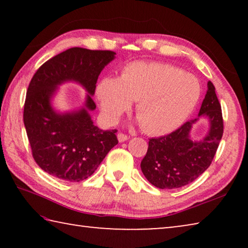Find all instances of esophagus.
<instances>
[{"instance_id":"34e87169","label":"esophagus","mask_w":248,"mask_h":248,"mask_svg":"<svg viewBox=\"0 0 248 248\" xmlns=\"http://www.w3.org/2000/svg\"><path fill=\"white\" fill-rule=\"evenodd\" d=\"M117 138H118V141L120 142V143H121V142H124V141H127L129 139L128 136H125V134L121 133V132H119L118 134H117Z\"/></svg>"}]
</instances>
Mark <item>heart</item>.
<instances>
[{
  "label": "heart",
  "instance_id": "b5f03b06",
  "mask_svg": "<svg viewBox=\"0 0 248 248\" xmlns=\"http://www.w3.org/2000/svg\"><path fill=\"white\" fill-rule=\"evenodd\" d=\"M200 94L196 77L159 62H132L119 78H104L96 87L100 110L109 124H115L134 100L138 121L153 136H164L180 127Z\"/></svg>",
  "mask_w": 248,
  "mask_h": 248
}]
</instances>
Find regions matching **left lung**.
Wrapping results in <instances>:
<instances>
[{
	"instance_id": "obj_1",
	"label": "left lung",
	"mask_w": 248,
	"mask_h": 248,
	"mask_svg": "<svg viewBox=\"0 0 248 248\" xmlns=\"http://www.w3.org/2000/svg\"><path fill=\"white\" fill-rule=\"evenodd\" d=\"M201 118L208 120V132L202 140H192V127ZM222 134L221 105L215 86L209 81L198 118L187 121L167 136L150 139L148 152L141 162L142 173L159 189H174L190 184L211 164Z\"/></svg>"
}]
</instances>
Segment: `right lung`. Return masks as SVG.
I'll list each match as a JSON object with an SVG mask.
<instances>
[{
    "label": "right lung",
    "instance_id": "1",
    "mask_svg": "<svg viewBox=\"0 0 248 248\" xmlns=\"http://www.w3.org/2000/svg\"><path fill=\"white\" fill-rule=\"evenodd\" d=\"M114 51L71 48L37 70L29 83L24 106V124L32 156L46 173L68 182H81L94 173L118 143L117 130L99 129L91 111L100 72L116 58ZM66 81L81 85L88 93L83 106L59 112L52 100Z\"/></svg>",
    "mask_w": 248,
    "mask_h": 248
}]
</instances>
